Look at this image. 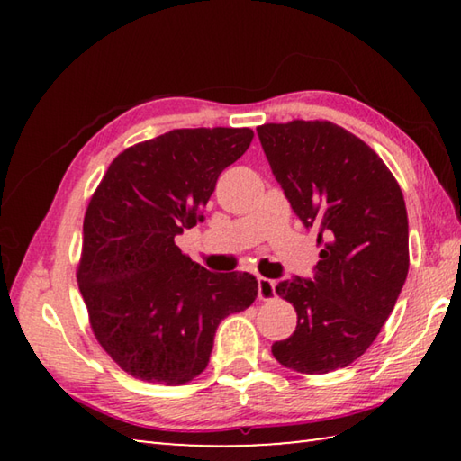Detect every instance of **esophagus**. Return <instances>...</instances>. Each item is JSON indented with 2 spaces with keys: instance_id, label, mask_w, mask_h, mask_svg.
<instances>
[{
  "instance_id": "1",
  "label": "esophagus",
  "mask_w": 461,
  "mask_h": 461,
  "mask_svg": "<svg viewBox=\"0 0 461 461\" xmlns=\"http://www.w3.org/2000/svg\"><path fill=\"white\" fill-rule=\"evenodd\" d=\"M276 296V283L270 278H258V299L270 301Z\"/></svg>"
}]
</instances>
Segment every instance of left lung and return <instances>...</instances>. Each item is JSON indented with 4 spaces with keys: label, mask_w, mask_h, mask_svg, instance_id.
Instances as JSON below:
<instances>
[{
    "label": "left lung",
    "mask_w": 461,
    "mask_h": 461,
    "mask_svg": "<svg viewBox=\"0 0 461 461\" xmlns=\"http://www.w3.org/2000/svg\"><path fill=\"white\" fill-rule=\"evenodd\" d=\"M256 131L293 212L321 244L313 278L276 286L299 321L272 354L303 374L346 368L376 339L407 280L402 191L368 144L331 122L264 123Z\"/></svg>",
    "instance_id": "obj_1"
}]
</instances>
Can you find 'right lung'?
<instances>
[{
    "instance_id": "right-lung-1",
    "label": "right lung",
    "mask_w": 461,
    "mask_h": 461,
    "mask_svg": "<svg viewBox=\"0 0 461 461\" xmlns=\"http://www.w3.org/2000/svg\"><path fill=\"white\" fill-rule=\"evenodd\" d=\"M252 138L249 128L167 131L123 150L93 193L77 280L101 348L134 378L199 376L221 319L258 294L254 275L209 272L175 244L205 220L217 178Z\"/></svg>"
}]
</instances>
